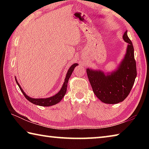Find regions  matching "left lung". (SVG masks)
Returning <instances> with one entry per match:
<instances>
[{
    "mask_svg": "<svg viewBox=\"0 0 149 149\" xmlns=\"http://www.w3.org/2000/svg\"><path fill=\"white\" fill-rule=\"evenodd\" d=\"M123 39L127 43V47L125 56L116 70L107 73L89 68L86 70L95 95L106 104H117L124 100L137 77L134 49L127 36V31L123 34Z\"/></svg>",
    "mask_w": 149,
    "mask_h": 149,
    "instance_id": "obj_1",
    "label": "left lung"
}]
</instances>
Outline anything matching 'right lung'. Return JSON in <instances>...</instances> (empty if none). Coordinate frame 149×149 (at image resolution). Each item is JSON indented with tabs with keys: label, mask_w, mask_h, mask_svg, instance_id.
<instances>
[{
	"label": "right lung",
	"mask_w": 149,
	"mask_h": 149,
	"mask_svg": "<svg viewBox=\"0 0 149 149\" xmlns=\"http://www.w3.org/2000/svg\"><path fill=\"white\" fill-rule=\"evenodd\" d=\"M78 65L77 63H75V64H72L69 70H68V72L66 74V75H65V79H64V82L62 85V87H61V89L58 91V93H57L56 95H54L52 97H50L49 98H41V99H35V98H31L29 97L28 95L26 94L22 88L20 86L19 83L17 82V81L16 79V77H15V79H16V84L18 85L20 90L23 93L24 97L26 98V99L29 100V102H31L33 104H34L35 105H38V106H41V107H50V106H52V105H55L57 103H58L60 102V100L62 99V98L64 97V95L66 93V90H67V87H68V80L70 79V76L72 74L73 71L75 67Z\"/></svg>",
	"instance_id": "right-lung-1"
}]
</instances>
